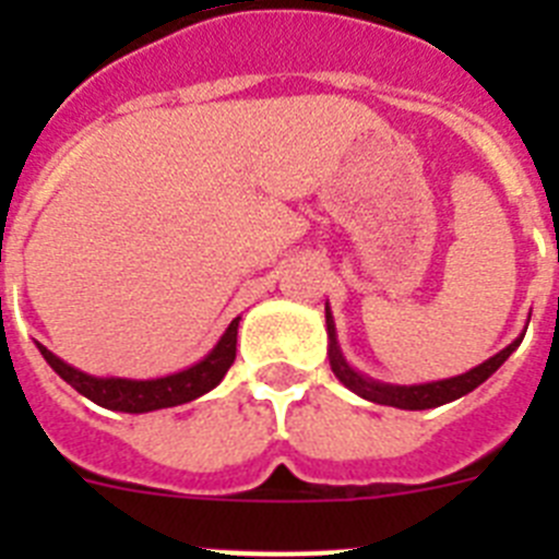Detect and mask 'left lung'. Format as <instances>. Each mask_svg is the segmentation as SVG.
I'll return each mask as SVG.
<instances>
[{"instance_id":"left-lung-1","label":"left lung","mask_w":559,"mask_h":559,"mask_svg":"<svg viewBox=\"0 0 559 559\" xmlns=\"http://www.w3.org/2000/svg\"><path fill=\"white\" fill-rule=\"evenodd\" d=\"M328 333H330V367H333L335 378L344 383L347 389H353L355 394H360L364 400H372L378 406H394V408H408V412H423V408H437L442 403H451V400L462 397V394L473 392L476 386H481L484 380L490 378L503 360L515 353V347L521 344V338L512 341L510 347L501 349L498 355H492L490 360L478 364L471 372L459 374V378L437 380V383H423V386H386V383H378V380H369L364 374H358L355 369H349V364L341 358L338 341H335V328L333 316L328 308Z\"/></svg>"}]
</instances>
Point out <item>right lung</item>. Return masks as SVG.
<instances>
[{
	"label": "right lung",
	"instance_id": "add662e5",
	"mask_svg": "<svg viewBox=\"0 0 559 559\" xmlns=\"http://www.w3.org/2000/svg\"><path fill=\"white\" fill-rule=\"evenodd\" d=\"M237 322L229 324L224 335H221L218 347L212 349L201 364L185 369V372L167 374V378L156 380H126V378H92L86 372H78L75 367L63 364L58 355L49 353L47 347L38 344L44 360L49 367L56 369L69 386L78 389L83 397H88L92 403L103 408H111V412H128V414H145L156 412V408H170L181 406V403H190V400L201 397L210 389H215L224 380V374L229 372V367L235 364V349H237Z\"/></svg>",
	"mask_w": 559,
	"mask_h": 559
}]
</instances>
